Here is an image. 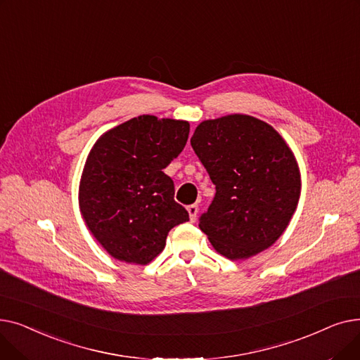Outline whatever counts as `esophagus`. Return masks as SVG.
I'll use <instances>...</instances> for the list:
<instances>
[{
  "label": "esophagus",
  "mask_w": 360,
  "mask_h": 360,
  "mask_svg": "<svg viewBox=\"0 0 360 360\" xmlns=\"http://www.w3.org/2000/svg\"><path fill=\"white\" fill-rule=\"evenodd\" d=\"M186 210H188V213H190V219H191V221H195V220H197V214H198V205H197V204L188 205V207H186Z\"/></svg>",
  "instance_id": "esophagus-1"
}]
</instances>
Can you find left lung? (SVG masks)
<instances>
[{
  "label": "left lung",
  "instance_id": "obj_1",
  "mask_svg": "<svg viewBox=\"0 0 360 360\" xmlns=\"http://www.w3.org/2000/svg\"><path fill=\"white\" fill-rule=\"evenodd\" d=\"M191 146L216 185L200 229L229 259L257 255L285 232L300 195L295 156L278 132L250 115L201 122Z\"/></svg>",
  "mask_w": 360,
  "mask_h": 360
}]
</instances>
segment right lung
Listing matches in <instances>:
<instances>
[{
    "label": "right lung",
    "mask_w": 360,
    "mask_h": 360,
    "mask_svg": "<svg viewBox=\"0 0 360 360\" xmlns=\"http://www.w3.org/2000/svg\"><path fill=\"white\" fill-rule=\"evenodd\" d=\"M188 134L186 121L140 115L93 146L79 202L87 228L113 258L144 266L162 252L169 231L190 220L174 198V181L163 172Z\"/></svg>",
    "instance_id": "right-lung-1"
}]
</instances>
